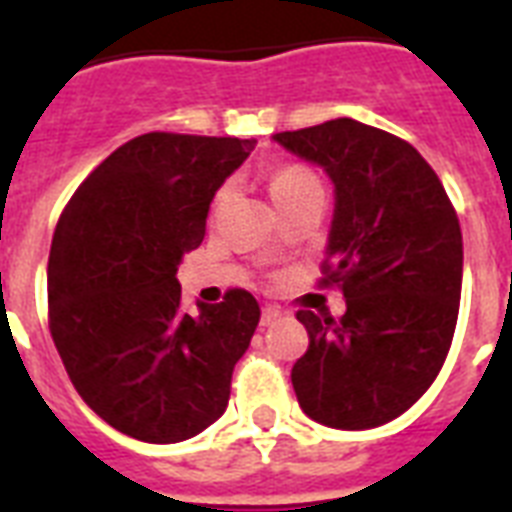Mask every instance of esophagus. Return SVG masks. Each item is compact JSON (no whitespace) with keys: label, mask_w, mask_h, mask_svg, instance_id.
Here are the masks:
<instances>
[{"label":"esophagus","mask_w":512,"mask_h":512,"mask_svg":"<svg viewBox=\"0 0 512 512\" xmlns=\"http://www.w3.org/2000/svg\"><path fill=\"white\" fill-rule=\"evenodd\" d=\"M281 319V311L276 305H265L263 316H260V327H273Z\"/></svg>","instance_id":"1"}]
</instances>
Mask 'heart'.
I'll use <instances>...</instances> for the list:
<instances>
[{
  "label": "heart",
  "mask_w": 512,
  "mask_h": 512,
  "mask_svg": "<svg viewBox=\"0 0 512 512\" xmlns=\"http://www.w3.org/2000/svg\"><path fill=\"white\" fill-rule=\"evenodd\" d=\"M311 185H319V180L303 167H281V170L271 172V177H268V191H271L273 201L295 196V193L305 191Z\"/></svg>",
  "instance_id": "b5f03b06"
}]
</instances>
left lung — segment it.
<instances>
[{"instance_id": "1", "label": "left lung", "mask_w": 512, "mask_h": 512, "mask_svg": "<svg viewBox=\"0 0 512 512\" xmlns=\"http://www.w3.org/2000/svg\"><path fill=\"white\" fill-rule=\"evenodd\" d=\"M273 140L327 172V279L345 316L297 311L311 337L292 366L311 420L369 430L404 414L444 366L462 292V233L438 175L406 140L332 119Z\"/></svg>"}]
</instances>
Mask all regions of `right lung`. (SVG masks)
<instances>
[{
  "mask_svg": "<svg viewBox=\"0 0 512 512\" xmlns=\"http://www.w3.org/2000/svg\"><path fill=\"white\" fill-rule=\"evenodd\" d=\"M255 143L140 135L76 188L58 220L47 263L52 340L84 404L138 441L199 436L228 406L260 305L231 289L185 313L177 268Z\"/></svg>",
  "mask_w": 512,
  "mask_h": 512,
  "instance_id": "1",
  "label": "right lung"
}]
</instances>
